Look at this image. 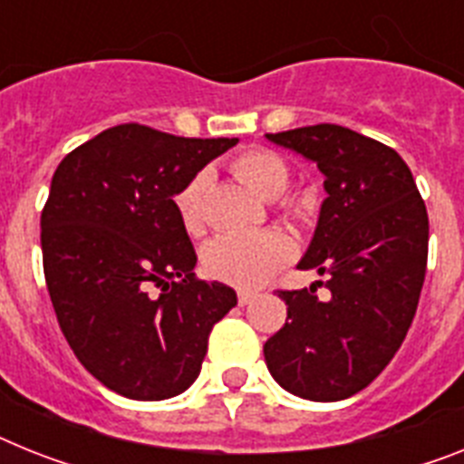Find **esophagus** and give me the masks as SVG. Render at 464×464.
I'll return each instance as SVG.
<instances>
[{
  "label": "esophagus",
  "instance_id": "1",
  "mask_svg": "<svg viewBox=\"0 0 464 464\" xmlns=\"http://www.w3.org/2000/svg\"><path fill=\"white\" fill-rule=\"evenodd\" d=\"M254 298H256L254 292H239V294H237V301H239V305H248L251 301H254Z\"/></svg>",
  "mask_w": 464,
  "mask_h": 464
}]
</instances>
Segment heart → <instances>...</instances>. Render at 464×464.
<instances>
[{
	"label": "heart",
	"mask_w": 464,
	"mask_h": 464,
	"mask_svg": "<svg viewBox=\"0 0 464 464\" xmlns=\"http://www.w3.org/2000/svg\"><path fill=\"white\" fill-rule=\"evenodd\" d=\"M232 170L263 198H277L286 189L289 170L275 151L248 149L232 160ZM208 172L201 170L175 197L182 227L191 237L204 232V191ZM292 258V241L277 232H244L218 237L204 248V270L225 285L256 289Z\"/></svg>",
	"instance_id": "heart-1"
}]
</instances>
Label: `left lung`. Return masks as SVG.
Segmentation results:
<instances>
[{
    "instance_id": "left-lung-1",
    "label": "left lung",
    "mask_w": 464,
    "mask_h": 464,
    "mask_svg": "<svg viewBox=\"0 0 464 464\" xmlns=\"http://www.w3.org/2000/svg\"><path fill=\"white\" fill-rule=\"evenodd\" d=\"M266 137L313 160L327 191L298 263L324 282L279 292L286 323L263 346L267 370L294 396L343 401L392 362L411 329L430 218L411 168L382 141L329 122ZM323 284L327 299L314 294Z\"/></svg>"
}]
</instances>
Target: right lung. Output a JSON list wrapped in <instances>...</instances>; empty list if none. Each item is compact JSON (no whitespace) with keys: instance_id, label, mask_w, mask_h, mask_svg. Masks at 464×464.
<instances>
[{"instance_id":"right-lung-1","label":"right lung","mask_w":464,"mask_h":464,"mask_svg":"<svg viewBox=\"0 0 464 464\" xmlns=\"http://www.w3.org/2000/svg\"><path fill=\"white\" fill-rule=\"evenodd\" d=\"M237 137L191 140L125 122L61 160L42 210V260L68 346L106 389L135 401L187 392L208 334L237 305L194 277L178 191Z\"/></svg>"}]
</instances>
